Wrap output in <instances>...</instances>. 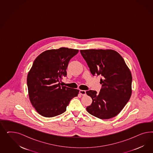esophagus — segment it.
Listing matches in <instances>:
<instances>
[{"mask_svg":"<svg viewBox=\"0 0 153 153\" xmlns=\"http://www.w3.org/2000/svg\"><path fill=\"white\" fill-rule=\"evenodd\" d=\"M79 93L80 94H81L82 95H86V91L85 90H79Z\"/></svg>","mask_w":153,"mask_h":153,"instance_id":"esophagus-1","label":"esophagus"}]
</instances>
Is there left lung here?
<instances>
[{
    "label": "left lung",
    "mask_w": 153,
    "mask_h": 153,
    "mask_svg": "<svg viewBox=\"0 0 153 153\" xmlns=\"http://www.w3.org/2000/svg\"><path fill=\"white\" fill-rule=\"evenodd\" d=\"M93 76H101L100 92L90 90L87 95L93 99L86 107L90 114L102 120L117 116L131 96L132 75L123 58L113 50H81Z\"/></svg>",
    "instance_id": "8db88e82"
}]
</instances>
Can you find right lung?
<instances>
[{
  "instance_id": "1",
  "label": "right lung",
  "mask_w": 153,
  "mask_h": 153,
  "mask_svg": "<svg viewBox=\"0 0 153 153\" xmlns=\"http://www.w3.org/2000/svg\"><path fill=\"white\" fill-rule=\"evenodd\" d=\"M77 49L60 48L44 51L34 60L27 78L28 95L33 107L42 116L53 117L62 114L79 90L61 86L67 76L70 59Z\"/></svg>"
}]
</instances>
